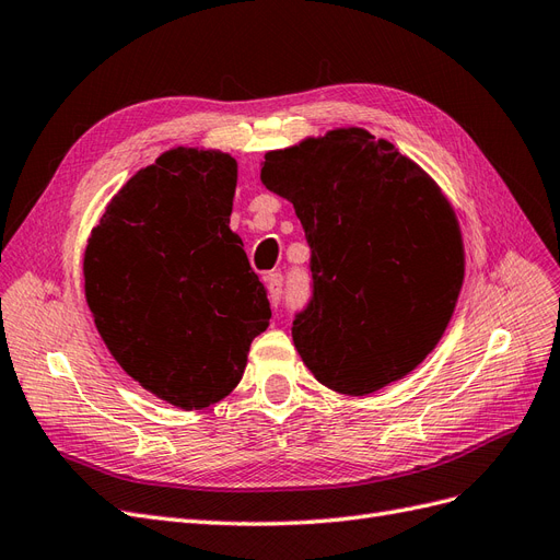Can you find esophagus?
Segmentation results:
<instances>
[{
  "instance_id": "obj_1",
  "label": "esophagus",
  "mask_w": 560,
  "mask_h": 560,
  "mask_svg": "<svg viewBox=\"0 0 560 560\" xmlns=\"http://www.w3.org/2000/svg\"><path fill=\"white\" fill-rule=\"evenodd\" d=\"M266 290H268V299L273 306H278L280 299H282V290H284V280L282 273H270L266 278Z\"/></svg>"
}]
</instances>
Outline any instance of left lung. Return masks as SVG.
<instances>
[{
  "instance_id": "8db88e82",
  "label": "left lung",
  "mask_w": 560,
  "mask_h": 560,
  "mask_svg": "<svg viewBox=\"0 0 560 560\" xmlns=\"http://www.w3.org/2000/svg\"><path fill=\"white\" fill-rule=\"evenodd\" d=\"M311 245L313 296L292 338L313 376L362 397L404 378L444 336L465 278L457 217L434 179L364 128L261 163Z\"/></svg>"
}]
</instances>
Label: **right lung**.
I'll use <instances>...</instances> for the list:
<instances>
[{
  "label": "right lung",
  "mask_w": 560,
  "mask_h": 560,
  "mask_svg": "<svg viewBox=\"0 0 560 560\" xmlns=\"http://www.w3.org/2000/svg\"><path fill=\"white\" fill-rule=\"evenodd\" d=\"M235 182L238 163L224 151H165L112 198L83 254L89 308L114 360L184 411L241 383L270 319L229 229Z\"/></svg>",
  "instance_id": "add662e5"
}]
</instances>
